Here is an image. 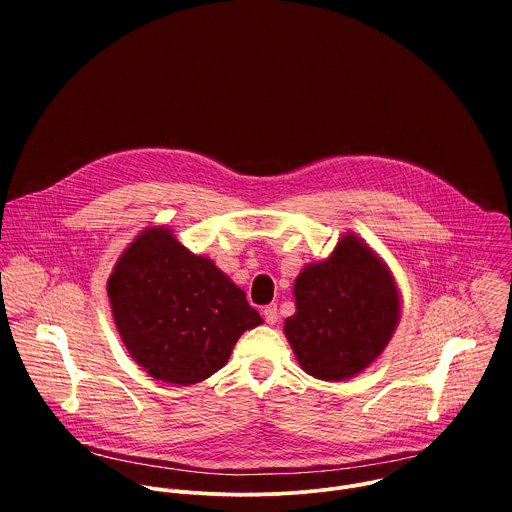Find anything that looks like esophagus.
Segmentation results:
<instances>
[{
    "label": "esophagus",
    "mask_w": 512,
    "mask_h": 512,
    "mask_svg": "<svg viewBox=\"0 0 512 512\" xmlns=\"http://www.w3.org/2000/svg\"><path fill=\"white\" fill-rule=\"evenodd\" d=\"M263 318H265V322H267V324H275V322H277V318H279V314H277V306H275V304H269V306L263 310Z\"/></svg>",
    "instance_id": "esophagus-1"
}]
</instances>
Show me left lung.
I'll list each match as a JSON object with an SVG mask.
<instances>
[{
    "label": "left lung",
    "instance_id": "8db88e82",
    "mask_svg": "<svg viewBox=\"0 0 512 512\" xmlns=\"http://www.w3.org/2000/svg\"><path fill=\"white\" fill-rule=\"evenodd\" d=\"M296 314L285 336L302 369L322 381H344L383 352L399 320V294L385 263L346 235L332 257L296 279Z\"/></svg>",
    "mask_w": 512,
    "mask_h": 512
}]
</instances>
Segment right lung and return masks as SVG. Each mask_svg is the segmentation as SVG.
Returning a JSON list of instances; mask_svg holds the SVG:
<instances>
[{"label":"right lung","instance_id":"add662e5","mask_svg":"<svg viewBox=\"0 0 512 512\" xmlns=\"http://www.w3.org/2000/svg\"><path fill=\"white\" fill-rule=\"evenodd\" d=\"M107 291L129 354L172 385L223 369L239 336L263 322L241 287L166 227L143 231L125 249Z\"/></svg>","mask_w":512,"mask_h":512}]
</instances>
